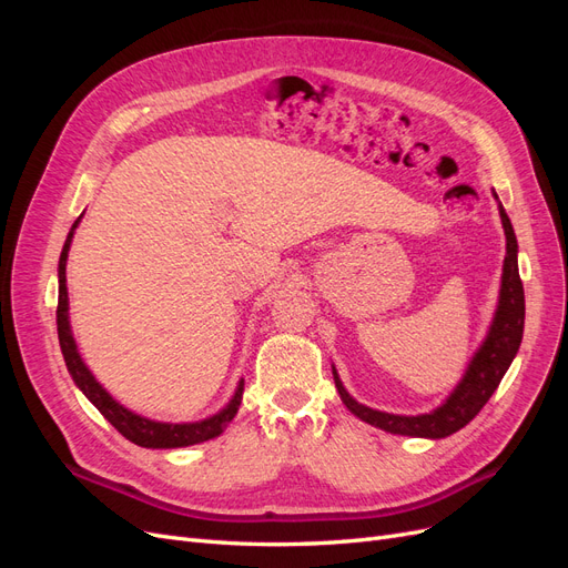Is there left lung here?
<instances>
[{
  "mask_svg": "<svg viewBox=\"0 0 568 568\" xmlns=\"http://www.w3.org/2000/svg\"><path fill=\"white\" fill-rule=\"evenodd\" d=\"M497 199V194L493 192ZM500 217L507 236V255L503 265V286H500V301H497V311L493 324L488 329L486 341L471 357L467 374L462 376L457 388L450 393V398L440 407H436L428 415L405 417V415H388V412L372 409L367 405H359L353 395L343 388L338 374L334 369V382L343 405H346L355 417L363 422L379 426L388 434L398 436H417V438H445L462 426H467L484 407L495 388L500 386L505 372L509 369L514 355H517L524 336V317H526V303H524V284L519 277V263H517V234H514L511 222L500 203Z\"/></svg>",
  "mask_w": 568,
  "mask_h": 568,
  "instance_id": "left-lung-1",
  "label": "left lung"
}]
</instances>
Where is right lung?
Here are the masks:
<instances>
[{"mask_svg": "<svg viewBox=\"0 0 568 568\" xmlns=\"http://www.w3.org/2000/svg\"><path fill=\"white\" fill-rule=\"evenodd\" d=\"M80 217L73 222L71 232H68V239L59 257V305H57V329H59L61 353L75 386L88 395L90 403L118 428L120 434H123L128 440H132L134 445H142V448H186V445H196L220 436L222 428L234 419L239 405H242L244 379L239 382L227 407H222L217 415L201 422H192V424H165V422H153L142 415H134V412H130L128 407L115 403L106 393V388L94 379L88 365L82 363L73 332H71V322H68V288H65V261H68V251H71L73 232L78 227Z\"/></svg>", "mask_w": 568, "mask_h": 568, "instance_id": "obj_1", "label": "right lung"}]
</instances>
